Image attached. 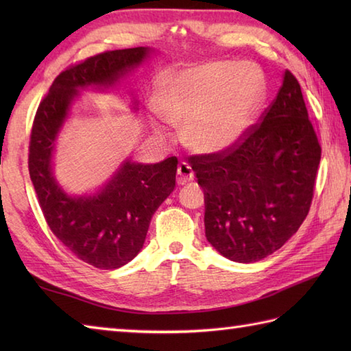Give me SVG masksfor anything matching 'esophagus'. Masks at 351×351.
<instances>
[{"mask_svg": "<svg viewBox=\"0 0 351 351\" xmlns=\"http://www.w3.org/2000/svg\"><path fill=\"white\" fill-rule=\"evenodd\" d=\"M193 178H195V170H193L190 164L187 161L180 162V166H178V182L185 184L193 181Z\"/></svg>", "mask_w": 351, "mask_h": 351, "instance_id": "34e87169", "label": "esophagus"}]
</instances>
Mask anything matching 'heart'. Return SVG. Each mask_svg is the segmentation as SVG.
Here are the masks:
<instances>
[{
    "mask_svg": "<svg viewBox=\"0 0 351 351\" xmlns=\"http://www.w3.org/2000/svg\"><path fill=\"white\" fill-rule=\"evenodd\" d=\"M265 78L256 66L213 62L182 71L160 87L161 116L187 125V141L200 152L235 145L265 98Z\"/></svg>",
    "mask_w": 351,
    "mask_h": 351,
    "instance_id": "obj_1",
    "label": "heart"
}]
</instances>
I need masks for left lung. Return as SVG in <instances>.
I'll return each mask as SVG.
<instances>
[{
	"label": "left lung",
	"mask_w": 351,
	"mask_h": 351,
	"mask_svg": "<svg viewBox=\"0 0 351 351\" xmlns=\"http://www.w3.org/2000/svg\"><path fill=\"white\" fill-rule=\"evenodd\" d=\"M322 146L299 81L285 71L274 101L235 145L191 156L205 195V235L235 263L280 249L306 219Z\"/></svg>",
	"instance_id": "left-lung-1"
}]
</instances>
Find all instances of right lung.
I'll return each mask as SVG.
<instances>
[{"instance_id":"obj_1","label":"right lung","mask_w":351,"mask_h":351,"mask_svg":"<svg viewBox=\"0 0 351 351\" xmlns=\"http://www.w3.org/2000/svg\"><path fill=\"white\" fill-rule=\"evenodd\" d=\"M147 52L145 47L106 51L71 64L52 81L29 134L28 170L45 220L73 255L102 270L125 265L143 247L154 213L175 190L178 158L126 161L96 196L71 197L51 173L52 147L77 88L114 84Z\"/></svg>"}]
</instances>
